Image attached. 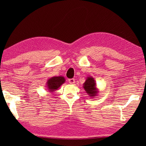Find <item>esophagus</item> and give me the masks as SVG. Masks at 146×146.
Returning a JSON list of instances; mask_svg holds the SVG:
<instances>
[{
	"instance_id": "obj_1",
	"label": "esophagus",
	"mask_w": 146,
	"mask_h": 146,
	"mask_svg": "<svg viewBox=\"0 0 146 146\" xmlns=\"http://www.w3.org/2000/svg\"><path fill=\"white\" fill-rule=\"evenodd\" d=\"M68 82H69L70 84H73V83H75V80L74 78H71L68 80Z\"/></svg>"
}]
</instances>
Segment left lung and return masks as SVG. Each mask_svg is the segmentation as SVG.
Masks as SVG:
<instances>
[{
  "label": "left lung",
  "mask_w": 146,
  "mask_h": 146,
  "mask_svg": "<svg viewBox=\"0 0 146 146\" xmlns=\"http://www.w3.org/2000/svg\"><path fill=\"white\" fill-rule=\"evenodd\" d=\"M83 87L90 97L94 98L99 92L98 89L97 88V83H95V80L92 76H87L86 81L83 83Z\"/></svg>",
  "instance_id": "8db88e82"
}]
</instances>
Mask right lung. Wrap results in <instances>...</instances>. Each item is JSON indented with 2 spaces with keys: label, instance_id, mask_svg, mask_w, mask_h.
<instances>
[{
  "label": "right lung",
  "instance_id": "right-lung-1",
  "mask_svg": "<svg viewBox=\"0 0 146 146\" xmlns=\"http://www.w3.org/2000/svg\"><path fill=\"white\" fill-rule=\"evenodd\" d=\"M65 78L63 76H53L48 80L46 82V87L48 88L49 92L52 93L57 89L60 87L61 85H63L65 82Z\"/></svg>",
  "mask_w": 146,
  "mask_h": 146
}]
</instances>
